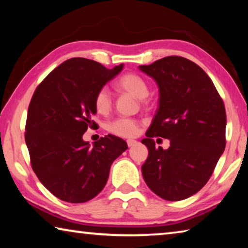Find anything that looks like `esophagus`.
Returning <instances> with one entry per match:
<instances>
[{"mask_svg":"<svg viewBox=\"0 0 248 248\" xmlns=\"http://www.w3.org/2000/svg\"><path fill=\"white\" fill-rule=\"evenodd\" d=\"M127 144H128L129 148H131V146L137 144V141L136 140H127Z\"/></svg>","mask_w":248,"mask_h":248,"instance_id":"34e87169","label":"esophagus"}]
</instances>
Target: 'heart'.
<instances>
[{
    "mask_svg": "<svg viewBox=\"0 0 248 248\" xmlns=\"http://www.w3.org/2000/svg\"><path fill=\"white\" fill-rule=\"evenodd\" d=\"M116 86L119 91L125 92L134 97L142 99L145 105H149L146 97L149 94V84L146 79L140 74L134 72H127L121 75L116 81ZM94 107L99 115H107L112 108V97L106 87L99 89L94 96ZM108 130L112 134L123 138H132L137 136L139 131V123L134 119L120 118L109 124Z\"/></svg>",
    "mask_w": 248,
    "mask_h": 248,
    "instance_id": "heart-1",
    "label": "heart"
}]
</instances>
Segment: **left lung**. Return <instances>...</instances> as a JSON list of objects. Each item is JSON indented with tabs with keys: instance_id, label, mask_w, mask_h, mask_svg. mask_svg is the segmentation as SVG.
I'll return each instance as SVG.
<instances>
[{
	"instance_id": "8db88e82",
	"label": "left lung",
	"mask_w": 248,
	"mask_h": 248,
	"mask_svg": "<svg viewBox=\"0 0 248 248\" xmlns=\"http://www.w3.org/2000/svg\"><path fill=\"white\" fill-rule=\"evenodd\" d=\"M156 81L158 109L142 143L146 185L161 198L179 201L195 195L211 177L225 149V107L215 84L195 62L170 56L139 66ZM171 140L167 150L153 137Z\"/></svg>"
}]
</instances>
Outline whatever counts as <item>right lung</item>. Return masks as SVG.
<instances>
[{
	"instance_id": "add662e5",
	"label": "right lung",
	"mask_w": 248,
	"mask_h": 248,
	"mask_svg": "<svg viewBox=\"0 0 248 248\" xmlns=\"http://www.w3.org/2000/svg\"><path fill=\"white\" fill-rule=\"evenodd\" d=\"M124 64L106 69L84 58L64 61L44 78L28 106L25 141L31 169L57 198L86 202L107 183L110 166L128 149L118 137L108 134L93 146L82 137L95 129L94 96L114 78Z\"/></svg>"
}]
</instances>
